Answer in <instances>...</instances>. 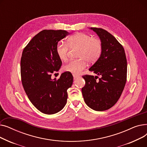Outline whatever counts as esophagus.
I'll use <instances>...</instances> for the list:
<instances>
[{
  "label": "esophagus",
  "instance_id": "obj_1",
  "mask_svg": "<svg viewBox=\"0 0 147 147\" xmlns=\"http://www.w3.org/2000/svg\"><path fill=\"white\" fill-rule=\"evenodd\" d=\"M79 76H78V75H76V74H73V78H74V79H76V78H79Z\"/></svg>",
  "mask_w": 147,
  "mask_h": 147
}]
</instances>
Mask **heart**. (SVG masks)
<instances>
[{
    "mask_svg": "<svg viewBox=\"0 0 147 147\" xmlns=\"http://www.w3.org/2000/svg\"><path fill=\"white\" fill-rule=\"evenodd\" d=\"M67 45L70 48H79L77 60H73L64 67L65 71L73 74H79L86 67V62L94 63L99 58L102 53V44L97 38L90 35L78 33L67 38ZM68 47L63 43H58L56 52L59 58L63 61L68 59Z\"/></svg>",
    "mask_w": 147,
    "mask_h": 147,
    "instance_id": "obj_1",
    "label": "heart"
}]
</instances>
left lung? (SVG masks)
Segmentation results:
<instances>
[{"label": "left lung", "mask_w": 147, "mask_h": 147, "mask_svg": "<svg viewBox=\"0 0 147 147\" xmlns=\"http://www.w3.org/2000/svg\"><path fill=\"white\" fill-rule=\"evenodd\" d=\"M90 29L99 37L102 53L89 70L101 78L98 81L94 76H83L86 83L82 91L86 105L101 111L114 105L122 94L126 82L127 60L124 48L111 34L102 28Z\"/></svg>", "instance_id": "obj_1"}]
</instances>
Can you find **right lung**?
<instances>
[{"label": "right lung", "mask_w": 147, "mask_h": 147, "mask_svg": "<svg viewBox=\"0 0 147 147\" xmlns=\"http://www.w3.org/2000/svg\"><path fill=\"white\" fill-rule=\"evenodd\" d=\"M69 33L65 30H44L36 34L24 49L21 59L23 88L33 105L46 114H55L65 107L67 89L73 84L71 73L51 78L62 65L56 52L58 42Z\"/></svg>", "instance_id": "right-lung-1"}]
</instances>
